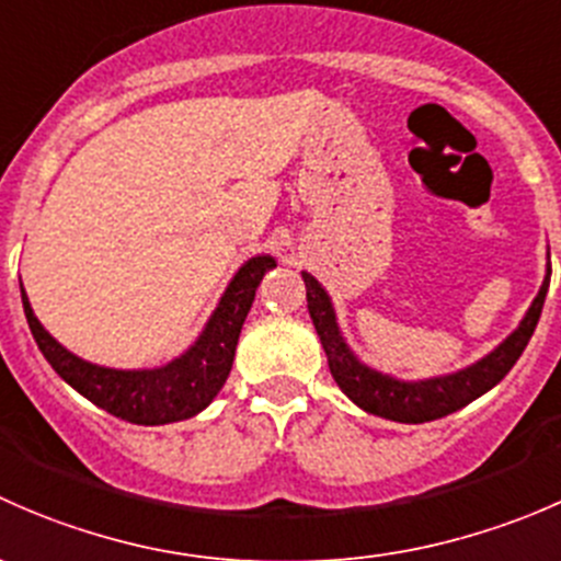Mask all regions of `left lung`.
<instances>
[{
	"label": "left lung",
	"mask_w": 561,
	"mask_h": 561,
	"mask_svg": "<svg viewBox=\"0 0 561 561\" xmlns=\"http://www.w3.org/2000/svg\"><path fill=\"white\" fill-rule=\"evenodd\" d=\"M307 282V307L309 317H312L317 336H320L322 350L328 355V366L336 380V386L360 407V410L371 412V415L388 417V421L399 423H426L437 421V417L450 415V412L461 410L469 401L483 396L491 390L507 371L513 369L518 358H522L524 347L529 344L531 333H535L537 320H540L542 304H546L548 279H551V265H548V276L542 282L540 293H537L535 304L518 325L500 347L483 360H478L469 369L456 371V375L437 377V380H423V382H399L393 377L380 375V371L366 369L358 364L350 347L344 344L342 333H339L336 314H333L331 301H328L325 290L317 285L314 276L301 274Z\"/></svg>",
	"instance_id": "left-lung-1"
}]
</instances>
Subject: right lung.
I'll return each mask as SVG.
<instances>
[{"instance_id":"obj_1","label":"right lung","mask_w":561,"mask_h":561,"mask_svg":"<svg viewBox=\"0 0 561 561\" xmlns=\"http://www.w3.org/2000/svg\"><path fill=\"white\" fill-rule=\"evenodd\" d=\"M274 265V257H265V254L249 260L230 282L228 293L222 296L217 312L208 320L195 347L175 358L173 364L149 371H118L87 364L78 355L67 353L39 325L24 287H21V301H24L26 322H30L39 353L67 386H72L92 404L103 407L105 412L122 417V421L138 423V426H162V423L184 421V417L206 410L219 388L225 386L230 366H233L241 325H244L249 307L254 301V290L265 271Z\"/></svg>"}]
</instances>
